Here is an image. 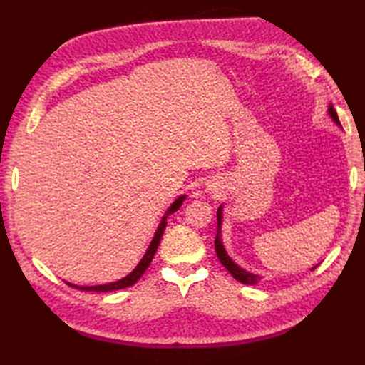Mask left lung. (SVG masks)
<instances>
[{"label": "left lung", "instance_id": "8db88e82", "mask_svg": "<svg viewBox=\"0 0 365 365\" xmlns=\"http://www.w3.org/2000/svg\"><path fill=\"white\" fill-rule=\"evenodd\" d=\"M328 111H329V115L332 118V120H334L336 123H339V125H340V122H339V118H337V113H336V110H334V106L329 105ZM216 218H218V232H216V238H215V251H216V255H218L220 262L222 263L224 267L227 268L229 273H230L232 276H234V277L237 279V281L243 282V284H247V285H255V284H257V282L260 281V276H257V274H252V273H247L246 269L240 268V267L237 265V263L229 257L227 252H226V250H224L222 242H221V220H222V207H220V208H218V213H216ZM315 268H317V267H314L312 269H315Z\"/></svg>", "mask_w": 365, "mask_h": 365}]
</instances>
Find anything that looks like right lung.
I'll list each match as a JSON object with an SVG mask.
<instances>
[{"label": "right lung", "mask_w": 365, "mask_h": 365, "mask_svg": "<svg viewBox=\"0 0 365 365\" xmlns=\"http://www.w3.org/2000/svg\"><path fill=\"white\" fill-rule=\"evenodd\" d=\"M183 199H185V196H180L178 199H175V202H174L173 205L169 207V210L166 212V215L163 216V220H161V222H160V226H158L157 232H155V237H153V240H152L149 250H147V252L144 254V257H143L141 262H139V265H138L133 271H131V273H130L128 276L120 279V281H118V282H111V284H105V285L81 287V285H73V284H71V282H66V284L73 287V289L84 290V292H113V290H120V289H125V287L133 285V284L138 281V279L144 274V271H145L147 268H149L150 262H152V259H153V255H155V252H157V250H158V245H160V242H161L163 232H165L166 224H168V222H166V218H168V216H169L170 213L177 212L178 208L182 207Z\"/></svg>", "instance_id": "add662e5"}]
</instances>
